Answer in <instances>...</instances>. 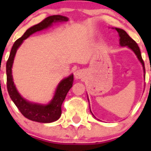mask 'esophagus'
Instances as JSON below:
<instances>
[{
	"label": "esophagus",
	"instance_id": "34e87169",
	"mask_svg": "<svg viewBox=\"0 0 151 151\" xmlns=\"http://www.w3.org/2000/svg\"><path fill=\"white\" fill-rule=\"evenodd\" d=\"M74 76H75L76 79H81L85 76V72L83 70H78L74 73Z\"/></svg>",
	"mask_w": 151,
	"mask_h": 151
}]
</instances>
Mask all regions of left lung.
<instances>
[{
    "instance_id": "obj_1",
    "label": "left lung",
    "mask_w": 151,
    "mask_h": 151,
    "mask_svg": "<svg viewBox=\"0 0 151 151\" xmlns=\"http://www.w3.org/2000/svg\"><path fill=\"white\" fill-rule=\"evenodd\" d=\"M115 29L118 32L120 37V45L122 46H128L131 48L132 50L135 52V54L137 55L139 60L141 62V63L143 65L144 71H145V66H144V62H143V59H142V55H141V52L139 50L138 45L136 41H134L133 39L131 38L129 35L127 34L126 32L119 28H115Z\"/></svg>"
}]
</instances>
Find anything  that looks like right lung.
I'll use <instances>...</instances> for the list:
<instances>
[{
    "instance_id": "obj_1",
    "label": "right lung",
    "mask_w": 151,
    "mask_h": 151,
    "mask_svg": "<svg viewBox=\"0 0 151 151\" xmlns=\"http://www.w3.org/2000/svg\"><path fill=\"white\" fill-rule=\"evenodd\" d=\"M68 19L62 15H52L45 18L40 23L30 27L25 32L20 38L15 41L13 45L10 55L8 57V61L6 63V73H7V88L10 98L14 102L15 106L19 110L23 116L28 119L34 122H41V123H50L56 121L61 116V106L66 96L67 92L72 87L73 82V75L69 76L68 78H65L59 83L57 87L56 92L54 96V98L48 105H41L36 103H31L28 101L25 100L22 96L19 94L15 88L14 82L12 81V67L14 61L15 53L18 48L22 43L25 39H27L32 34L35 32L45 29L50 27L53 22H66Z\"/></svg>"
}]
</instances>
